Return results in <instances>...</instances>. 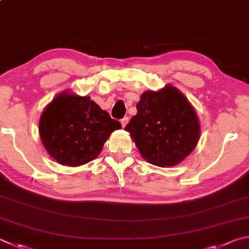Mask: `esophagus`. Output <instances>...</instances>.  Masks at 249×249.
Returning <instances> with one entry per match:
<instances>
[{
	"instance_id": "esophagus-1",
	"label": "esophagus",
	"mask_w": 249,
	"mask_h": 249,
	"mask_svg": "<svg viewBox=\"0 0 249 249\" xmlns=\"http://www.w3.org/2000/svg\"><path fill=\"white\" fill-rule=\"evenodd\" d=\"M128 120H129V119H128L127 116H125V117H123V119L121 120V124H122V126H123V127H125L126 124L128 123Z\"/></svg>"
}]
</instances>
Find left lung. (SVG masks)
Returning a JSON list of instances; mask_svg holds the SVG:
<instances>
[{
  "instance_id": "1",
  "label": "left lung",
  "mask_w": 249,
  "mask_h": 249,
  "mask_svg": "<svg viewBox=\"0 0 249 249\" xmlns=\"http://www.w3.org/2000/svg\"><path fill=\"white\" fill-rule=\"evenodd\" d=\"M136 107L137 114L125 130L148 162L173 166L195 149L200 135L199 120L191 103L173 86L143 92Z\"/></svg>"
}]
</instances>
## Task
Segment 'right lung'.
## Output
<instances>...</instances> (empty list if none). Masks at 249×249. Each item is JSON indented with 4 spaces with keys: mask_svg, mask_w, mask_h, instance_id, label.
Here are the masks:
<instances>
[{
    "mask_svg": "<svg viewBox=\"0 0 249 249\" xmlns=\"http://www.w3.org/2000/svg\"><path fill=\"white\" fill-rule=\"evenodd\" d=\"M90 97L62 93L46 107L39 132L49 155L58 163L78 166L92 161L112 132L120 129Z\"/></svg>",
    "mask_w": 249,
    "mask_h": 249,
    "instance_id": "obj_1",
    "label": "right lung"
}]
</instances>
